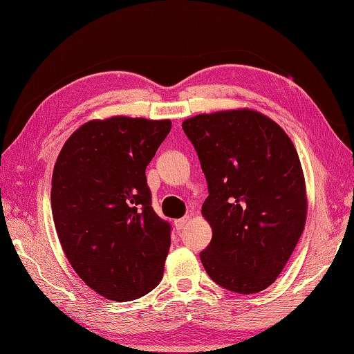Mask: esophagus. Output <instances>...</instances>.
Listing matches in <instances>:
<instances>
[{
  "label": "esophagus",
  "mask_w": 354,
  "mask_h": 354,
  "mask_svg": "<svg viewBox=\"0 0 354 354\" xmlns=\"http://www.w3.org/2000/svg\"><path fill=\"white\" fill-rule=\"evenodd\" d=\"M189 222H190L189 217H181V219L175 221V228H176L178 231H181V230H184V228L187 227V225H189Z\"/></svg>",
  "instance_id": "obj_1"
}]
</instances>
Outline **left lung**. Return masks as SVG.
<instances>
[{
  "label": "left lung",
  "mask_w": 354,
  "mask_h": 354,
  "mask_svg": "<svg viewBox=\"0 0 354 354\" xmlns=\"http://www.w3.org/2000/svg\"><path fill=\"white\" fill-rule=\"evenodd\" d=\"M183 129L208 184L202 216L213 237L201 261L223 289L265 290L280 275L303 234L304 175L280 126L251 109L185 120Z\"/></svg>",
  "instance_id": "obj_1"
}]
</instances>
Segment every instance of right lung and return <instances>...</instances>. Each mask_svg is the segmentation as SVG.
<instances>
[{
  "label": "right lung",
  "mask_w": 354,
  "mask_h": 354,
  "mask_svg": "<svg viewBox=\"0 0 354 354\" xmlns=\"http://www.w3.org/2000/svg\"><path fill=\"white\" fill-rule=\"evenodd\" d=\"M170 127V120H93L55 164L51 209L62 250L108 299L132 301L162 278L171 227L153 212L146 167Z\"/></svg>",
  "instance_id": "right-lung-1"
}]
</instances>
